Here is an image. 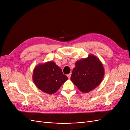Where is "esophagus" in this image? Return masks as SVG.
Here are the masks:
<instances>
[{"instance_id":"esophagus-1","label":"esophagus","mask_w":130,"mask_h":130,"mask_svg":"<svg viewBox=\"0 0 130 130\" xmlns=\"http://www.w3.org/2000/svg\"><path fill=\"white\" fill-rule=\"evenodd\" d=\"M67 77H68V78L69 79H70V77H71V74H68L67 75Z\"/></svg>"}]
</instances>
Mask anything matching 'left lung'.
<instances>
[{"label": "left lung", "mask_w": 130, "mask_h": 130, "mask_svg": "<svg viewBox=\"0 0 130 130\" xmlns=\"http://www.w3.org/2000/svg\"><path fill=\"white\" fill-rule=\"evenodd\" d=\"M104 68L96 56L89 54L75 63L70 79L80 91L88 93L99 86L104 77Z\"/></svg>", "instance_id": "left-lung-1"}]
</instances>
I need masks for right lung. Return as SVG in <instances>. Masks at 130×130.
<instances>
[{
    "label": "right lung",
    "mask_w": 130,
    "mask_h": 130,
    "mask_svg": "<svg viewBox=\"0 0 130 130\" xmlns=\"http://www.w3.org/2000/svg\"><path fill=\"white\" fill-rule=\"evenodd\" d=\"M68 79L62 69L53 61L38 64L33 71L32 80L35 85L47 94L56 93Z\"/></svg>",
    "instance_id": "obj_1"
}]
</instances>
